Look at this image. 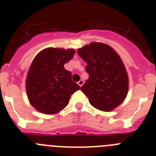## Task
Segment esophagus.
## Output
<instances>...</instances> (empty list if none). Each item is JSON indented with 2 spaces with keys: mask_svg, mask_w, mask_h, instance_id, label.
<instances>
[{
  "mask_svg": "<svg viewBox=\"0 0 156 156\" xmlns=\"http://www.w3.org/2000/svg\"><path fill=\"white\" fill-rule=\"evenodd\" d=\"M83 80H80L79 81V82H78V85H79L80 87H82L83 86Z\"/></svg>",
  "mask_w": 156,
  "mask_h": 156,
  "instance_id": "34e87169",
  "label": "esophagus"
}]
</instances>
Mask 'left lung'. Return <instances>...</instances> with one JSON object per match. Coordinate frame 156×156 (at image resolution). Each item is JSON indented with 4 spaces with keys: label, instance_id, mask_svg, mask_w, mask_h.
I'll list each match as a JSON object with an SVG mask.
<instances>
[{
    "label": "left lung",
    "instance_id": "obj_1",
    "mask_svg": "<svg viewBox=\"0 0 156 156\" xmlns=\"http://www.w3.org/2000/svg\"><path fill=\"white\" fill-rule=\"evenodd\" d=\"M77 53L87 64L85 69L89 78L81 90L90 105L104 112L116 108L128 91L127 73L119 55L102 43H91Z\"/></svg>",
    "mask_w": 156,
    "mask_h": 156
}]
</instances>
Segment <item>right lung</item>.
I'll return each mask as SVG.
<instances>
[{
	"label": "right lung",
	"instance_id": "add662e5",
	"mask_svg": "<svg viewBox=\"0 0 156 156\" xmlns=\"http://www.w3.org/2000/svg\"><path fill=\"white\" fill-rule=\"evenodd\" d=\"M73 49L47 48L34 59L27 78L30 104L44 114H55L69 104L70 96L80 89L72 80L71 72L65 63L73 57Z\"/></svg>",
	"mask_w": 156,
	"mask_h": 156
}]
</instances>
